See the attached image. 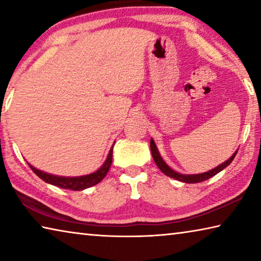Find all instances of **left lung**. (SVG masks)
<instances>
[{
    "label": "left lung",
    "instance_id": "left-lung-1",
    "mask_svg": "<svg viewBox=\"0 0 261 261\" xmlns=\"http://www.w3.org/2000/svg\"><path fill=\"white\" fill-rule=\"evenodd\" d=\"M151 151H152V156L154 159V161H155L156 166L159 167V169H160L163 174L169 176V177H171V178H175L177 180H180V182H184V183H199V182H202V180H206L211 177H213L214 175L220 173L221 170H223L227 166L230 165L237 153V151H236L230 156V159H228L227 161L221 163L220 166L215 167L214 169L206 171V173L196 174V175H183V174H179V173H177V171L171 169V168L168 166L165 161H163V159L161 158L160 153H159V151H158L156 145H155V143H154V140L152 138H151Z\"/></svg>",
    "mask_w": 261,
    "mask_h": 261
}]
</instances>
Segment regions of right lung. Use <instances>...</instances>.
Listing matches in <instances>:
<instances>
[{"label": "right lung", "instance_id": "add662e5", "mask_svg": "<svg viewBox=\"0 0 261 261\" xmlns=\"http://www.w3.org/2000/svg\"><path fill=\"white\" fill-rule=\"evenodd\" d=\"M113 146L110 148L108 156L106 159L105 163L99 168L98 170L92 174L79 176V177H63V176L50 175L48 173H45V171L37 169V168L31 166L30 163L29 166L31 167V169H32L34 173L39 176V177L47 183L56 185V187L62 188V189H70V190H73V191H82V190H85L87 188H91L93 187V185L98 184L105 178V176L107 175L113 161Z\"/></svg>", "mask_w": 261, "mask_h": 261}]
</instances>
